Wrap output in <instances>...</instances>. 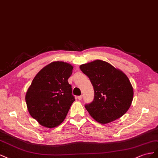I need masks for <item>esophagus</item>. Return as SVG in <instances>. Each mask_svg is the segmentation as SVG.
<instances>
[{"label": "esophagus", "mask_w": 158, "mask_h": 158, "mask_svg": "<svg viewBox=\"0 0 158 158\" xmlns=\"http://www.w3.org/2000/svg\"><path fill=\"white\" fill-rule=\"evenodd\" d=\"M82 98H83V95H80V96L77 97V99H78V100H79V101L81 100Z\"/></svg>", "instance_id": "obj_1"}]
</instances>
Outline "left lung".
Returning a JSON list of instances; mask_svg holds the SVG:
<instances>
[{"label":"left lung","instance_id":"1","mask_svg":"<svg viewBox=\"0 0 158 158\" xmlns=\"http://www.w3.org/2000/svg\"><path fill=\"white\" fill-rule=\"evenodd\" d=\"M93 85L94 97L85 106L98 123L107 124L123 116L131 106L133 87L129 79L109 63L97 60L80 65Z\"/></svg>","mask_w":158,"mask_h":158}]
</instances>
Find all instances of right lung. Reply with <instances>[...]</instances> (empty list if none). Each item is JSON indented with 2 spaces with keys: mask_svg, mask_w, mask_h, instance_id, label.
I'll use <instances>...</instances> for the list:
<instances>
[{
  "mask_svg": "<svg viewBox=\"0 0 158 158\" xmlns=\"http://www.w3.org/2000/svg\"><path fill=\"white\" fill-rule=\"evenodd\" d=\"M73 67L64 61H53L35 76L25 100L31 116L46 128H55L65 120L75 99L68 79Z\"/></svg>",
  "mask_w": 158,
  "mask_h": 158,
  "instance_id": "right-lung-1",
  "label": "right lung"
}]
</instances>
